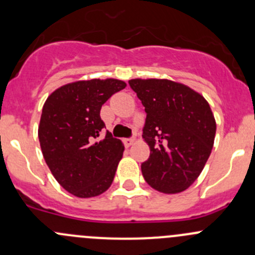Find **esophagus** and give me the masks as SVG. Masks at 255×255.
I'll list each match as a JSON object with an SVG mask.
<instances>
[{
    "label": "esophagus",
    "mask_w": 255,
    "mask_h": 255,
    "mask_svg": "<svg viewBox=\"0 0 255 255\" xmlns=\"http://www.w3.org/2000/svg\"><path fill=\"white\" fill-rule=\"evenodd\" d=\"M123 143H125V145L128 148V146H130L134 143V138H126V139L123 140Z\"/></svg>",
    "instance_id": "esophagus-1"
}]
</instances>
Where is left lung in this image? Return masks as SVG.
Returning a JSON list of instances; mask_svg holds the SVG:
<instances>
[{"label":"left lung","mask_w":255,"mask_h":255,"mask_svg":"<svg viewBox=\"0 0 255 255\" xmlns=\"http://www.w3.org/2000/svg\"><path fill=\"white\" fill-rule=\"evenodd\" d=\"M129 86L145 110L143 138L150 148L142 174L153 189L177 194L194 184L206 164L216 121L204 96L166 79H133Z\"/></svg>","instance_id":"1"}]
</instances>
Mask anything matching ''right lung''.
<instances>
[{
  "mask_svg": "<svg viewBox=\"0 0 255 255\" xmlns=\"http://www.w3.org/2000/svg\"><path fill=\"white\" fill-rule=\"evenodd\" d=\"M127 86L117 79L66 84L45 101L38 137L45 163L56 181L74 196H99L111 186L125 146L106 132L101 107Z\"/></svg>",
  "mask_w": 255,
  "mask_h": 255,
  "instance_id": "add662e5",
  "label": "right lung"
}]
</instances>
